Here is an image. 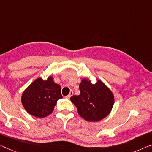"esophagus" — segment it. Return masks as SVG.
Instances as JSON below:
<instances>
[{
	"label": "esophagus",
	"mask_w": 152,
	"mask_h": 152,
	"mask_svg": "<svg viewBox=\"0 0 152 152\" xmlns=\"http://www.w3.org/2000/svg\"><path fill=\"white\" fill-rule=\"evenodd\" d=\"M74 94V92H73V91H70V93H69V95H68V96H67V98H70V97H71L72 96V95H73Z\"/></svg>",
	"instance_id": "esophagus-1"
}]
</instances>
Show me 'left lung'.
Segmentation results:
<instances>
[{
	"instance_id": "left-lung-1",
	"label": "left lung",
	"mask_w": 152,
	"mask_h": 152,
	"mask_svg": "<svg viewBox=\"0 0 152 152\" xmlns=\"http://www.w3.org/2000/svg\"><path fill=\"white\" fill-rule=\"evenodd\" d=\"M80 94L70 98L80 117L89 121H98L109 114L114 104V96L101 80L93 85L83 79L79 85Z\"/></svg>"
}]
</instances>
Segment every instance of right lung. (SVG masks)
Segmentation results:
<instances>
[{
    "label": "right lung",
    "mask_w": 152,
    "mask_h": 152,
    "mask_svg": "<svg viewBox=\"0 0 152 152\" xmlns=\"http://www.w3.org/2000/svg\"><path fill=\"white\" fill-rule=\"evenodd\" d=\"M61 87L52 77L44 80L39 78L23 92L22 103L24 108L33 116L42 118L53 111L58 99L63 98Z\"/></svg>",
    "instance_id": "right-lung-1"
}]
</instances>
